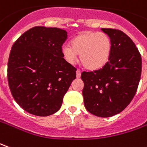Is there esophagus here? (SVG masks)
I'll list each match as a JSON object with an SVG mask.
<instances>
[{"label":"esophagus","mask_w":147,"mask_h":147,"mask_svg":"<svg viewBox=\"0 0 147 147\" xmlns=\"http://www.w3.org/2000/svg\"><path fill=\"white\" fill-rule=\"evenodd\" d=\"M81 76V71L80 70H77L76 71V77L77 78H80Z\"/></svg>","instance_id":"obj_1"}]
</instances>
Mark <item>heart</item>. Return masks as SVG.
Instances as JSON below:
<instances>
[{
  "instance_id": "heart-1",
  "label": "heart",
  "mask_w": 147,
  "mask_h": 147,
  "mask_svg": "<svg viewBox=\"0 0 147 147\" xmlns=\"http://www.w3.org/2000/svg\"><path fill=\"white\" fill-rule=\"evenodd\" d=\"M112 51L110 37L105 33L86 31L71 40V45H64L61 49L63 59L70 64L77 60V54L85 68L95 71L101 69L109 61Z\"/></svg>"
}]
</instances>
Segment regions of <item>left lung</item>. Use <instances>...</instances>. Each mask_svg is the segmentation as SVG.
Here are the masks:
<instances>
[{"mask_svg": "<svg viewBox=\"0 0 147 147\" xmlns=\"http://www.w3.org/2000/svg\"><path fill=\"white\" fill-rule=\"evenodd\" d=\"M112 44L109 61L102 69L81 74L84 106L95 116L107 118L123 111L136 93L142 72V58L123 32L101 28Z\"/></svg>", "mask_w": 147, "mask_h": 147, "instance_id": "obj_1", "label": "left lung"}]
</instances>
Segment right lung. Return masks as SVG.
<instances>
[{"label":"right lung","instance_id":"1","mask_svg":"<svg viewBox=\"0 0 147 147\" xmlns=\"http://www.w3.org/2000/svg\"><path fill=\"white\" fill-rule=\"evenodd\" d=\"M67 32L36 26L13 44L8 62V81L16 102L27 112L48 116L58 111L76 69L65 61L61 47Z\"/></svg>","mask_w":147,"mask_h":147}]
</instances>
